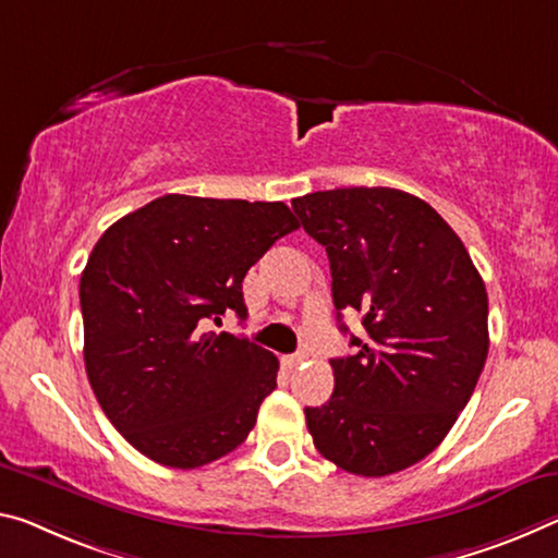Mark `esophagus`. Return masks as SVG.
<instances>
[{
	"label": "esophagus",
	"mask_w": 558,
	"mask_h": 558,
	"mask_svg": "<svg viewBox=\"0 0 558 558\" xmlns=\"http://www.w3.org/2000/svg\"><path fill=\"white\" fill-rule=\"evenodd\" d=\"M303 362H305V352H295V355L282 357V365L286 367H298V365H303Z\"/></svg>",
	"instance_id": "34e87169"
}]
</instances>
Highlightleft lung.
Listing matches in <instances>:
<instances>
[{"mask_svg": "<svg viewBox=\"0 0 558 558\" xmlns=\"http://www.w3.org/2000/svg\"><path fill=\"white\" fill-rule=\"evenodd\" d=\"M325 245L332 303L362 313L355 355L330 360L332 397L305 407L325 459L387 476L437 449L476 387L489 352V300L459 235L429 203L397 189H335L293 198ZM342 332H348V327Z\"/></svg>", "mask_w": 558, "mask_h": 558, "instance_id": "8db88e82", "label": "left lung"}]
</instances>
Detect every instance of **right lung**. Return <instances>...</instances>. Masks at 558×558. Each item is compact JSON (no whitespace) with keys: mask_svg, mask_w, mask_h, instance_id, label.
<instances>
[{"mask_svg":"<svg viewBox=\"0 0 558 558\" xmlns=\"http://www.w3.org/2000/svg\"><path fill=\"white\" fill-rule=\"evenodd\" d=\"M300 223L286 203L168 193L117 220L78 282L84 365L106 417L154 462L196 470L251 435L278 357L231 332L243 278Z\"/></svg>","mask_w":558,"mask_h":558,"instance_id":"obj_1","label":"right lung"}]
</instances>
